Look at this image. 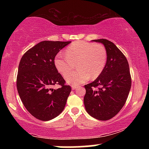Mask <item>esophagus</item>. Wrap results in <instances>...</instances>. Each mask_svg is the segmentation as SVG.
Returning <instances> with one entry per match:
<instances>
[{
	"label": "esophagus",
	"mask_w": 149,
	"mask_h": 149,
	"mask_svg": "<svg viewBox=\"0 0 149 149\" xmlns=\"http://www.w3.org/2000/svg\"><path fill=\"white\" fill-rule=\"evenodd\" d=\"M71 87H72V89L73 90H75V89L77 88V86L76 85H71Z\"/></svg>",
	"instance_id": "1"
}]
</instances>
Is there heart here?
Instances as JSON below:
<instances>
[{"label":"heart","mask_w":149,"mask_h":149,"mask_svg":"<svg viewBox=\"0 0 149 149\" xmlns=\"http://www.w3.org/2000/svg\"><path fill=\"white\" fill-rule=\"evenodd\" d=\"M65 54L59 53L54 59V65L62 76L72 70L76 63L79 69L68 74L65 78L72 85L88 81L91 77L97 78L104 71L107 61V52L100 43L76 41L65 49Z\"/></svg>","instance_id":"1"}]
</instances>
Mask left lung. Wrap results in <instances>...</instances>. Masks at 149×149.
Instances as JSON below:
<instances>
[{
    "label": "left lung",
    "mask_w": 149,
    "mask_h": 149,
    "mask_svg": "<svg viewBox=\"0 0 149 149\" xmlns=\"http://www.w3.org/2000/svg\"><path fill=\"white\" fill-rule=\"evenodd\" d=\"M94 41L105 46L107 61L100 76L85 85L84 104L92 117L107 120L117 115L127 101L132 85L130 71L125 56L113 42L107 39Z\"/></svg>",
    "instance_id": "1"
}]
</instances>
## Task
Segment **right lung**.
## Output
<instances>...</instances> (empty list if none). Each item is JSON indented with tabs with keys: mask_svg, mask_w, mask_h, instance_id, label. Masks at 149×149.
Instances as JSON below:
<instances>
[{
	"mask_svg": "<svg viewBox=\"0 0 149 149\" xmlns=\"http://www.w3.org/2000/svg\"><path fill=\"white\" fill-rule=\"evenodd\" d=\"M71 41L38 43L22 56L17 76V88L26 110L40 120H49L64 110L71 88L58 72L55 56ZM61 88L54 90L52 85Z\"/></svg>",
	"mask_w": 149,
	"mask_h": 149,
	"instance_id": "add662e5",
	"label": "right lung"
}]
</instances>
